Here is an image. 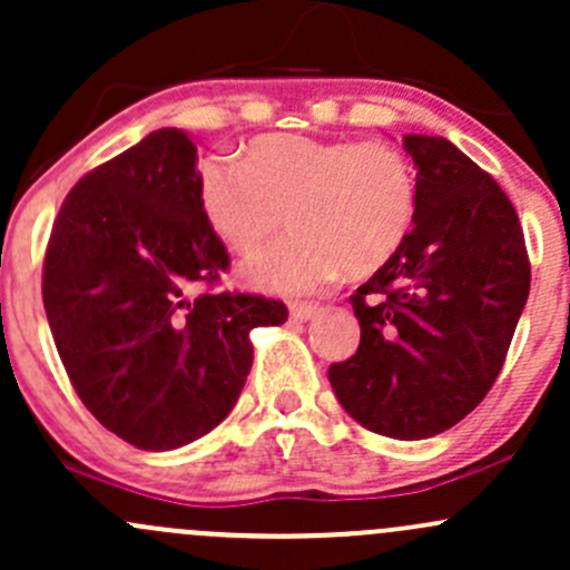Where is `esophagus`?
<instances>
[{
  "mask_svg": "<svg viewBox=\"0 0 570 570\" xmlns=\"http://www.w3.org/2000/svg\"><path fill=\"white\" fill-rule=\"evenodd\" d=\"M317 307L315 304H291V317L293 321H309L315 315Z\"/></svg>",
  "mask_w": 570,
  "mask_h": 570,
  "instance_id": "1",
  "label": "esophagus"
}]
</instances>
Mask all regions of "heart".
<instances>
[{
    "label": "heart",
    "instance_id": "b5f03b06",
    "mask_svg": "<svg viewBox=\"0 0 570 570\" xmlns=\"http://www.w3.org/2000/svg\"><path fill=\"white\" fill-rule=\"evenodd\" d=\"M198 204L212 230L249 255L242 277L261 291H317L340 272L366 277L400 253L415 223L413 165L389 140L261 136L244 163L212 155L198 168Z\"/></svg>",
    "mask_w": 570,
    "mask_h": 570
}]
</instances>
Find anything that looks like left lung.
<instances>
[{
  "mask_svg": "<svg viewBox=\"0 0 570 570\" xmlns=\"http://www.w3.org/2000/svg\"><path fill=\"white\" fill-rule=\"evenodd\" d=\"M415 223L351 296L356 356L328 366L340 405L370 432L424 440L459 424L498 381L530 293L517 209L498 181L434 136H405Z\"/></svg>",
  "mask_w": 570,
  "mask_h": 570,
  "instance_id": "obj_1",
  "label": "left lung"
}]
</instances>
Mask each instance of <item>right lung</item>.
Segmentation results:
<instances>
[{"instance_id": "add662e5", "label": "right lung", "mask_w": 570, "mask_h": 570, "mask_svg": "<svg viewBox=\"0 0 570 570\" xmlns=\"http://www.w3.org/2000/svg\"><path fill=\"white\" fill-rule=\"evenodd\" d=\"M198 149L149 132L67 193L42 261V304L67 377L106 430L144 451L212 432L253 366L249 332L283 302L200 293L230 266L198 204Z\"/></svg>"}]
</instances>
